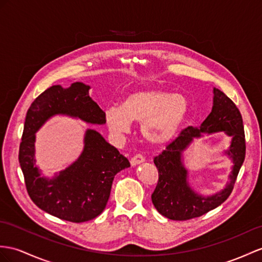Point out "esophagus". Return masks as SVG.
<instances>
[{
  "label": "esophagus",
  "mask_w": 262,
  "mask_h": 262,
  "mask_svg": "<svg viewBox=\"0 0 262 262\" xmlns=\"http://www.w3.org/2000/svg\"><path fill=\"white\" fill-rule=\"evenodd\" d=\"M144 161H145V159H144V157L142 155H135V156L131 158L130 163H131V165H137V164L142 163Z\"/></svg>",
  "instance_id": "1"
}]
</instances>
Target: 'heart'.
<instances>
[{
    "label": "heart",
    "instance_id": "b5f03b06",
    "mask_svg": "<svg viewBox=\"0 0 262 262\" xmlns=\"http://www.w3.org/2000/svg\"><path fill=\"white\" fill-rule=\"evenodd\" d=\"M188 107V101L182 94L162 88H143L127 93L121 106L107 107L105 122L117 136L129 132L131 122L141 123L145 141L160 145L178 135Z\"/></svg>",
    "mask_w": 262,
    "mask_h": 262
}]
</instances>
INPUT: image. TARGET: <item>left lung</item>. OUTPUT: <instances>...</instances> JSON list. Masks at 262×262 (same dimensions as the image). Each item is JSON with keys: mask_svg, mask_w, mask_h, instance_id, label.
<instances>
[{"mask_svg": "<svg viewBox=\"0 0 262 262\" xmlns=\"http://www.w3.org/2000/svg\"><path fill=\"white\" fill-rule=\"evenodd\" d=\"M213 106L208 118L203 121L200 129L188 126L183 129L165 150L155 157L153 162L158 168L159 179L151 195L153 206L159 213L168 219L184 221L198 218L219 207L231 194L234 182L246 157V139L244 122L239 109L231 99L213 89ZM225 130L233 138L231 148L227 152L234 161V168L229 177L231 181L221 193L211 197H201L188 187L187 171L182 164V152L194 137L202 132Z\"/></svg>", "mask_w": 262, "mask_h": 262, "instance_id": "left-lung-1", "label": "left lung"}]
</instances>
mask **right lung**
Returning a JSON list of instances; mask_svg holds the SVG:
<instances>
[{"label":"right lung","mask_w":262,"mask_h":262,"mask_svg":"<svg viewBox=\"0 0 262 262\" xmlns=\"http://www.w3.org/2000/svg\"><path fill=\"white\" fill-rule=\"evenodd\" d=\"M89 89L84 83L74 82L68 89L53 85L41 93L27 112L18 150V162L32 201L56 218L76 223L92 220L102 213L110 198L114 176L129 168L130 162L99 132L88 130L80 158L49 180L41 178L35 167L34 133L55 114L104 124L105 113L89 97Z\"/></svg>","instance_id":"1"}]
</instances>
